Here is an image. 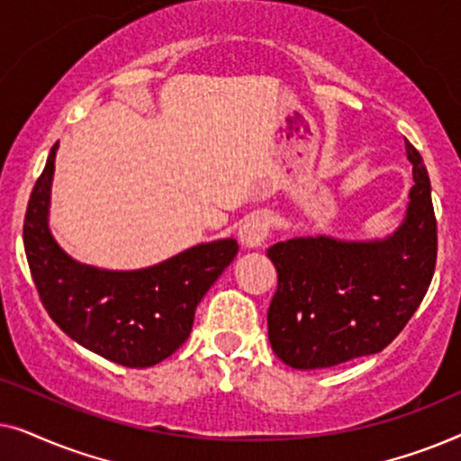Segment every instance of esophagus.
Wrapping results in <instances>:
<instances>
[{
  "instance_id": "obj_1",
  "label": "esophagus",
  "mask_w": 461,
  "mask_h": 461,
  "mask_svg": "<svg viewBox=\"0 0 461 461\" xmlns=\"http://www.w3.org/2000/svg\"><path fill=\"white\" fill-rule=\"evenodd\" d=\"M268 230H270L268 220L260 216V213H256V216H249L241 224V229H239V237H241L243 245H248V248H260V245H264V241L268 239Z\"/></svg>"
}]
</instances>
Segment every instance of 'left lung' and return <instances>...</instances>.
Listing matches in <instances>:
<instances>
[{
  "label": "left lung",
  "mask_w": 461,
  "mask_h": 461,
  "mask_svg": "<svg viewBox=\"0 0 461 461\" xmlns=\"http://www.w3.org/2000/svg\"><path fill=\"white\" fill-rule=\"evenodd\" d=\"M413 186L402 224L380 241L295 237L268 248L276 292L273 352L294 369L336 367L386 348L424 300L437 267V218L421 155L405 140Z\"/></svg>",
  "instance_id": "left-lung-1"
}]
</instances>
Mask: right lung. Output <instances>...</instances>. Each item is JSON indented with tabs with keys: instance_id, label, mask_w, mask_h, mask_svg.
<instances>
[{
	"instance_id": "1",
	"label": "right lung",
	"mask_w": 461,
	"mask_h": 461,
	"mask_svg": "<svg viewBox=\"0 0 461 461\" xmlns=\"http://www.w3.org/2000/svg\"><path fill=\"white\" fill-rule=\"evenodd\" d=\"M56 147L24 213L31 276L50 317L68 338L123 367H153L186 342L207 289L235 260V239L201 243L140 270H103L75 262L48 229Z\"/></svg>"
}]
</instances>
